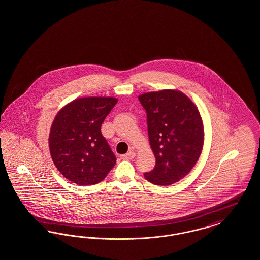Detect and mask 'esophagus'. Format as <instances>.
Segmentation results:
<instances>
[{
  "label": "esophagus",
  "mask_w": 260,
  "mask_h": 260,
  "mask_svg": "<svg viewBox=\"0 0 260 260\" xmlns=\"http://www.w3.org/2000/svg\"><path fill=\"white\" fill-rule=\"evenodd\" d=\"M135 157H136V153L134 151H129L126 154H124V155L121 156V158L123 160H133Z\"/></svg>",
  "instance_id": "obj_1"
}]
</instances>
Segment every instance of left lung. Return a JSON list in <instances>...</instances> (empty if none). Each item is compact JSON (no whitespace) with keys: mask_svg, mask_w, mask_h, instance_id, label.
Listing matches in <instances>:
<instances>
[{"mask_svg":"<svg viewBox=\"0 0 260 260\" xmlns=\"http://www.w3.org/2000/svg\"><path fill=\"white\" fill-rule=\"evenodd\" d=\"M146 111L149 141L156 158L144 177L155 185L182 179L199 160L204 126L196 105L184 93L164 89L138 96Z\"/></svg>","mask_w":260,"mask_h":260,"instance_id":"8db88e82","label":"left lung"}]
</instances>
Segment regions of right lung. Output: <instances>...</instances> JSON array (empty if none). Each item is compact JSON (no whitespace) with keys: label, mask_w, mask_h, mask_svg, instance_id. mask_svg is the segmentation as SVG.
Instances as JSON below:
<instances>
[{"label":"right lung","mask_w":260,"mask_h":260,"mask_svg":"<svg viewBox=\"0 0 260 260\" xmlns=\"http://www.w3.org/2000/svg\"><path fill=\"white\" fill-rule=\"evenodd\" d=\"M117 102L114 98H82L55 116L49 138L50 156L68 180L93 185L115 166L116 156L101 134V124Z\"/></svg>","instance_id":"right-lung-1"}]
</instances>
